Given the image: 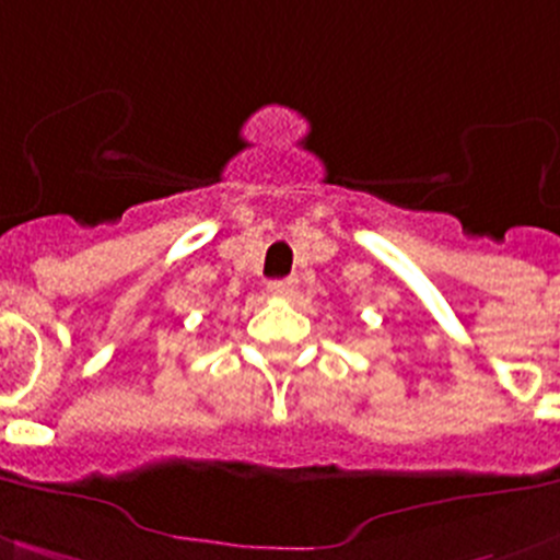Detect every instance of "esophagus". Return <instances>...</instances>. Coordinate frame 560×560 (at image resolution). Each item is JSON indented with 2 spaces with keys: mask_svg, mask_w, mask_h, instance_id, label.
Returning a JSON list of instances; mask_svg holds the SVG:
<instances>
[{
  "mask_svg": "<svg viewBox=\"0 0 560 560\" xmlns=\"http://www.w3.org/2000/svg\"><path fill=\"white\" fill-rule=\"evenodd\" d=\"M268 292L273 298H287L295 292V279H273L268 281Z\"/></svg>",
  "mask_w": 560,
  "mask_h": 560,
  "instance_id": "1",
  "label": "esophagus"
}]
</instances>
